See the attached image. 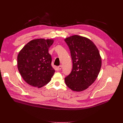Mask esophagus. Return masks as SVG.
<instances>
[{"mask_svg": "<svg viewBox=\"0 0 123 123\" xmlns=\"http://www.w3.org/2000/svg\"><path fill=\"white\" fill-rule=\"evenodd\" d=\"M58 69H59V70H60V69L62 68V66H61V65L59 66L58 67Z\"/></svg>", "mask_w": 123, "mask_h": 123, "instance_id": "esophagus-1", "label": "esophagus"}]
</instances>
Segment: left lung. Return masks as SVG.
I'll list each match as a JSON object with an SVG mask.
<instances>
[{"label":"left lung","mask_w":123,"mask_h":123,"mask_svg":"<svg viewBox=\"0 0 123 123\" xmlns=\"http://www.w3.org/2000/svg\"><path fill=\"white\" fill-rule=\"evenodd\" d=\"M73 60L71 73L65 78L66 85L75 92L85 90L96 79L102 60L95 45L89 39L74 35L66 38Z\"/></svg>","instance_id":"1"}]
</instances>
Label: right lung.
I'll use <instances>...</instances> for the list:
<instances>
[{
	"mask_svg": "<svg viewBox=\"0 0 123 123\" xmlns=\"http://www.w3.org/2000/svg\"><path fill=\"white\" fill-rule=\"evenodd\" d=\"M53 39H37L28 42L17 56V67L24 81L31 86L41 87L47 84L55 70L51 65L49 49Z\"/></svg>",
	"mask_w": 123,
	"mask_h": 123,
	"instance_id": "1",
	"label": "right lung"
}]
</instances>
